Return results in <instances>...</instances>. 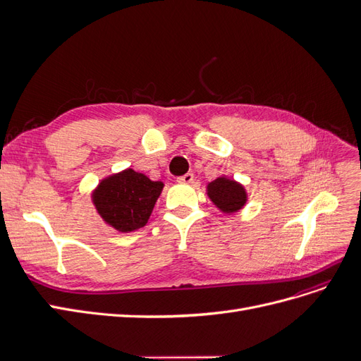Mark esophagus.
<instances>
[{
  "label": "esophagus",
  "instance_id": "obj_1",
  "mask_svg": "<svg viewBox=\"0 0 361 361\" xmlns=\"http://www.w3.org/2000/svg\"><path fill=\"white\" fill-rule=\"evenodd\" d=\"M192 179H194V174L192 173H187V174H183V176L178 178V182L179 183H191Z\"/></svg>",
  "mask_w": 361,
  "mask_h": 361
}]
</instances>
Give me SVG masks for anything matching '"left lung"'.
<instances>
[{
    "instance_id": "obj_1",
    "label": "left lung",
    "mask_w": 361,
    "mask_h": 361,
    "mask_svg": "<svg viewBox=\"0 0 361 361\" xmlns=\"http://www.w3.org/2000/svg\"><path fill=\"white\" fill-rule=\"evenodd\" d=\"M206 192L218 209L228 215L241 211L248 199L244 185L226 176H220L207 183Z\"/></svg>"
}]
</instances>
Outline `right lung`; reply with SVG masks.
<instances>
[{"label":"right lung","mask_w":361,"mask_h":361,"mask_svg":"<svg viewBox=\"0 0 361 361\" xmlns=\"http://www.w3.org/2000/svg\"><path fill=\"white\" fill-rule=\"evenodd\" d=\"M162 188L161 180L126 169L102 179L92 192V202L108 226L128 233L146 226Z\"/></svg>","instance_id":"add662e5"}]
</instances>
